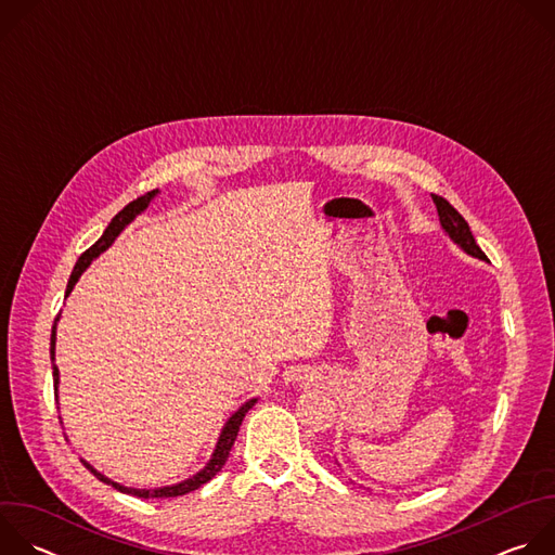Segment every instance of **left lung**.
Instances as JSON below:
<instances>
[{
	"instance_id": "left-lung-1",
	"label": "left lung",
	"mask_w": 555,
	"mask_h": 555,
	"mask_svg": "<svg viewBox=\"0 0 555 555\" xmlns=\"http://www.w3.org/2000/svg\"><path fill=\"white\" fill-rule=\"evenodd\" d=\"M433 202L437 206V212H439V221H441V228L443 232L450 236V240L469 257L474 259H481V261H488V257L483 255V250L477 246V242H474L472 236V230L467 225V221L454 210V206L450 202H446L443 197L439 195H433Z\"/></svg>"
}]
</instances>
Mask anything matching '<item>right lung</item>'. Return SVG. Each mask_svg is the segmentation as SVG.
Here are the masks:
<instances>
[{"instance_id": "add662e5", "label": "right lung", "mask_w": 555, "mask_h": 555, "mask_svg": "<svg viewBox=\"0 0 555 555\" xmlns=\"http://www.w3.org/2000/svg\"><path fill=\"white\" fill-rule=\"evenodd\" d=\"M157 193H160V191L153 189V191L144 193L142 197L129 202V204L109 221V225L105 228L101 240H99L90 250H86V253L81 255V259L76 261V266H74V270H72V274H69V281H67L65 298H67L69 292L74 289L76 281L81 279V274L90 268V263L116 242V236H118L140 212H144V210L149 208L151 199H153ZM59 319H61V315H56V321H54V325H52V336H50V360H52V377H54V395H56V400H59V369H56V364H54V347H56V323H59ZM255 404H257V398L248 400L246 404H242L240 409H236V411L228 417V422L223 424V428H221V433H219V439H217V446H215V450H212L208 463H206L199 472H195L193 477H189V479H184V481H180V483H173V486L153 488V490L127 488V486H120V483L112 481L109 477H105V474H101V472H99L92 463H88L86 459H81V461H83V465L94 474V477H96L99 481L112 486L114 490H118V492H122V494H131V496H138V499H173V496H182V494H189V492L202 488L204 483H208V481L215 477V474L223 467V463H225V459H228V454H230V448L234 446L236 433H240V426H242L246 413H248Z\"/></svg>"}]
</instances>
